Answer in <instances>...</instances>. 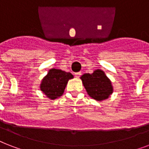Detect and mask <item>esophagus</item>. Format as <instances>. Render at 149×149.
Returning <instances> with one entry per match:
<instances>
[{
    "label": "esophagus",
    "mask_w": 149,
    "mask_h": 149,
    "mask_svg": "<svg viewBox=\"0 0 149 149\" xmlns=\"http://www.w3.org/2000/svg\"><path fill=\"white\" fill-rule=\"evenodd\" d=\"M75 77H77V78H79V77H80V76H81V72H76V73H75Z\"/></svg>",
    "instance_id": "obj_1"
}]
</instances>
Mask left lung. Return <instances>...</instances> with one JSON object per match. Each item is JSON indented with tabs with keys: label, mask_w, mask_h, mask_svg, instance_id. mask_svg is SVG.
Here are the masks:
<instances>
[{
	"label": "left lung",
	"mask_w": 149,
	"mask_h": 149,
	"mask_svg": "<svg viewBox=\"0 0 149 149\" xmlns=\"http://www.w3.org/2000/svg\"><path fill=\"white\" fill-rule=\"evenodd\" d=\"M80 78L89 96L96 100L107 99L113 93L111 80L101 70H95L91 74L85 73Z\"/></svg>",
	"instance_id": "obj_1"
}]
</instances>
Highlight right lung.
<instances>
[{
    "label": "right lung",
    "mask_w": 149,
    "mask_h": 149,
    "mask_svg": "<svg viewBox=\"0 0 149 149\" xmlns=\"http://www.w3.org/2000/svg\"><path fill=\"white\" fill-rule=\"evenodd\" d=\"M72 78L73 76L70 72L57 69H51L42 80L41 91L48 98L56 99L63 95L69 79Z\"/></svg>",
    "instance_id": "right-lung-1"
}]
</instances>
